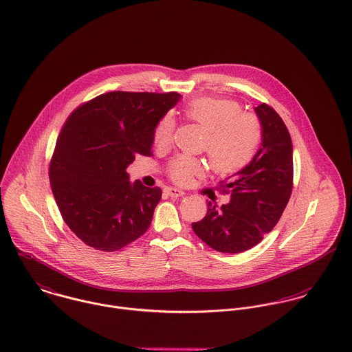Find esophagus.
I'll return each mask as SVG.
<instances>
[{"label": "esophagus", "instance_id": "34e87169", "mask_svg": "<svg viewBox=\"0 0 352 352\" xmlns=\"http://www.w3.org/2000/svg\"><path fill=\"white\" fill-rule=\"evenodd\" d=\"M166 193L170 196V197H182L185 196V192L177 189V188H166Z\"/></svg>", "mask_w": 352, "mask_h": 352}]
</instances>
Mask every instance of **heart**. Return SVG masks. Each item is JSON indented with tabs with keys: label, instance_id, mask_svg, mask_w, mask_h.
I'll return each mask as SVG.
<instances>
[{
	"label": "heart",
	"instance_id": "heart-1",
	"mask_svg": "<svg viewBox=\"0 0 352 352\" xmlns=\"http://www.w3.org/2000/svg\"><path fill=\"white\" fill-rule=\"evenodd\" d=\"M186 120L206 129L203 149H206L213 171L232 174L245 167L256 155L261 141V125L257 117L242 113L239 103L230 99L199 98L184 107ZM174 131V121L164 116L156 125L153 142L167 145ZM204 171L203 163L188 155L173 157L167 166L168 177L181 185L189 184Z\"/></svg>",
	"mask_w": 352,
	"mask_h": 352
}]
</instances>
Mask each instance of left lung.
Returning a JSON list of instances; mask_svg holds the SVG:
<instances>
[{"mask_svg": "<svg viewBox=\"0 0 352 352\" xmlns=\"http://www.w3.org/2000/svg\"><path fill=\"white\" fill-rule=\"evenodd\" d=\"M261 145L253 159L220 184L230 203L208 201L207 214L192 228L213 250L242 253L278 224L292 192V142L280 116L268 104L254 109Z\"/></svg>", "mask_w": 352, "mask_h": 352, "instance_id": "1", "label": "left lung"}]
</instances>
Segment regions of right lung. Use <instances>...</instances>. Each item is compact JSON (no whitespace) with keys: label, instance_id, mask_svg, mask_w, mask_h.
Here are the masks:
<instances>
[{"label":"right lung","instance_id":"add662e5","mask_svg":"<svg viewBox=\"0 0 352 352\" xmlns=\"http://www.w3.org/2000/svg\"><path fill=\"white\" fill-rule=\"evenodd\" d=\"M179 100L177 92L114 91L67 120L49 178L63 219L85 245L114 252L151 226L162 189L132 184L126 168L138 153L151 155L157 122Z\"/></svg>","mask_w":352,"mask_h":352}]
</instances>
